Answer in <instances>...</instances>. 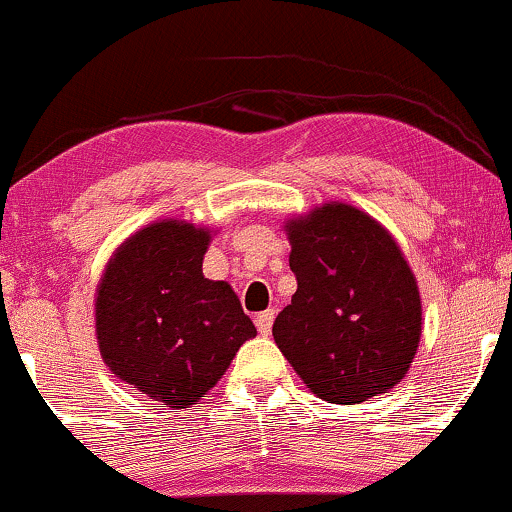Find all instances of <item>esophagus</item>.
Listing matches in <instances>:
<instances>
[{
	"mask_svg": "<svg viewBox=\"0 0 512 512\" xmlns=\"http://www.w3.org/2000/svg\"><path fill=\"white\" fill-rule=\"evenodd\" d=\"M274 319H276L274 309H267V312L257 314V319H255L257 331H260L262 335H269L271 333V326H274Z\"/></svg>",
	"mask_w": 512,
	"mask_h": 512,
	"instance_id": "esophagus-1",
	"label": "esophagus"
}]
</instances>
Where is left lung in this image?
Returning a JSON list of instances; mask_svg holds the SVG:
<instances>
[{
	"label": "left lung",
	"instance_id": "left-lung-1",
	"mask_svg": "<svg viewBox=\"0 0 512 512\" xmlns=\"http://www.w3.org/2000/svg\"><path fill=\"white\" fill-rule=\"evenodd\" d=\"M293 300L274 340L316 397L359 404L401 383L418 352L416 276L383 224L347 203L286 222Z\"/></svg>",
	"mask_w": 512,
	"mask_h": 512
}]
</instances>
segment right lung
<instances>
[{"mask_svg": "<svg viewBox=\"0 0 512 512\" xmlns=\"http://www.w3.org/2000/svg\"><path fill=\"white\" fill-rule=\"evenodd\" d=\"M212 231L160 219L132 234L96 286L101 359L122 383L170 409L208 394L257 328L226 281L203 276Z\"/></svg>", "mask_w": 512, "mask_h": 512, "instance_id": "right-lung-1", "label": "right lung"}]
</instances>
